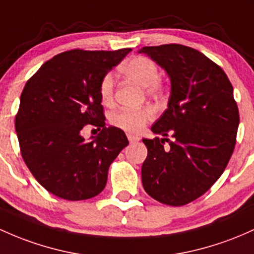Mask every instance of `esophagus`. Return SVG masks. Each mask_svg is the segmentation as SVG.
I'll return each mask as SVG.
<instances>
[{
	"instance_id": "34e87169",
	"label": "esophagus",
	"mask_w": 254,
	"mask_h": 254,
	"mask_svg": "<svg viewBox=\"0 0 254 254\" xmlns=\"http://www.w3.org/2000/svg\"><path fill=\"white\" fill-rule=\"evenodd\" d=\"M127 140H129V142H136V141H138V137L137 136H135V135H131V133H127Z\"/></svg>"
}]
</instances>
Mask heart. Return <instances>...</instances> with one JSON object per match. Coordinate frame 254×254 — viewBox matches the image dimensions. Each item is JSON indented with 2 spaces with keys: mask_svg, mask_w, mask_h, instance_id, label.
Segmentation results:
<instances>
[{
  "mask_svg": "<svg viewBox=\"0 0 254 254\" xmlns=\"http://www.w3.org/2000/svg\"><path fill=\"white\" fill-rule=\"evenodd\" d=\"M122 72L130 79L144 86L147 93L155 95L161 90V83L159 78V69L154 61L146 57H135L123 65ZM114 89V74L107 73L100 83V96L104 102L112 100ZM153 112L149 108L142 110H122L114 113L112 124L119 129L130 133H138L143 129L146 123L152 118Z\"/></svg>",
  "mask_w": 254,
  "mask_h": 254,
  "instance_id": "b5f03b06",
  "label": "heart"
}]
</instances>
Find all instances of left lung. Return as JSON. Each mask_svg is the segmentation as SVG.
<instances>
[{
    "label": "left lung",
    "mask_w": 254,
    "mask_h": 254,
    "mask_svg": "<svg viewBox=\"0 0 254 254\" xmlns=\"http://www.w3.org/2000/svg\"><path fill=\"white\" fill-rule=\"evenodd\" d=\"M138 53L160 66L171 83L168 108L150 127L164 138L142 140L148 149L142 185L159 202L189 204L221 177L234 152L240 119L233 85L218 65L189 47L164 44ZM165 140L170 146L164 149Z\"/></svg>",
    "instance_id": "left-lung-1"
}]
</instances>
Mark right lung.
<instances>
[{"mask_svg":"<svg viewBox=\"0 0 254 254\" xmlns=\"http://www.w3.org/2000/svg\"><path fill=\"white\" fill-rule=\"evenodd\" d=\"M130 52L61 53L25 85L15 131L25 164L49 193L78 201L104 190L110 165L129 141L122 129L105 127L100 83ZM88 124L103 130L85 141L80 131Z\"/></svg>","mask_w":254,"mask_h":254,"instance_id":"right-lung-1","label":"right lung"}]
</instances>
